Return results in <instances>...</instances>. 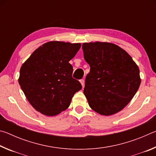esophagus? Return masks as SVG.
Returning a JSON list of instances; mask_svg holds the SVG:
<instances>
[{"mask_svg":"<svg viewBox=\"0 0 156 156\" xmlns=\"http://www.w3.org/2000/svg\"><path fill=\"white\" fill-rule=\"evenodd\" d=\"M80 83L82 84V86L84 87V80H83V79H82V80H80Z\"/></svg>","mask_w":156,"mask_h":156,"instance_id":"1","label":"esophagus"}]
</instances>
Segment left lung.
Returning a JSON list of instances; mask_svg holds the SVG:
<instances>
[{
    "label": "left lung",
    "mask_w": 156,
    "mask_h": 156,
    "mask_svg": "<svg viewBox=\"0 0 156 156\" xmlns=\"http://www.w3.org/2000/svg\"><path fill=\"white\" fill-rule=\"evenodd\" d=\"M84 58L90 66L84 94L92 109L111 115L123 109L140 85L138 66L117 44L107 42L84 43Z\"/></svg>",
    "instance_id": "obj_1"
}]
</instances>
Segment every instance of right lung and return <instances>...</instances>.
Masks as SVG:
<instances>
[{
	"mask_svg": "<svg viewBox=\"0 0 156 156\" xmlns=\"http://www.w3.org/2000/svg\"><path fill=\"white\" fill-rule=\"evenodd\" d=\"M80 43L49 41L34 51L20 69L18 83L34 109L47 116H54L69 107L80 82L72 76L69 62Z\"/></svg>",
	"mask_w": 156,
	"mask_h": 156,
	"instance_id": "add662e5",
	"label": "right lung"
}]
</instances>
